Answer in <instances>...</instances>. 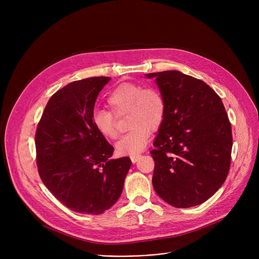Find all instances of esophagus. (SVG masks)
<instances>
[{
	"instance_id": "obj_1",
	"label": "esophagus",
	"mask_w": 259,
	"mask_h": 259,
	"mask_svg": "<svg viewBox=\"0 0 259 259\" xmlns=\"http://www.w3.org/2000/svg\"><path fill=\"white\" fill-rule=\"evenodd\" d=\"M141 157H142V155H141V154H135V155H131V156H130L131 161L133 162V164H135V162H137Z\"/></svg>"
}]
</instances>
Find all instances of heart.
Segmentation results:
<instances>
[{
    "label": "heart",
    "mask_w": 259,
    "mask_h": 259,
    "mask_svg": "<svg viewBox=\"0 0 259 259\" xmlns=\"http://www.w3.org/2000/svg\"><path fill=\"white\" fill-rule=\"evenodd\" d=\"M116 115H127V126L131 130L115 145L121 155H135L146 148L150 132L157 131L166 116V101L159 90L144 88L133 83L118 85L107 99ZM92 122L103 137L115 140L118 137L115 115L111 111L94 110Z\"/></svg>",
    "instance_id": "b5f03b06"
}]
</instances>
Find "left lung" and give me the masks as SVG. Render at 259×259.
<instances>
[{
	"label": "left lung",
	"instance_id": "left-lung-1",
	"mask_svg": "<svg viewBox=\"0 0 259 259\" xmlns=\"http://www.w3.org/2000/svg\"><path fill=\"white\" fill-rule=\"evenodd\" d=\"M155 78L166 116L150 151L157 195L175 208L198 206L225 183L231 164L232 129L225 106L205 81L176 70Z\"/></svg>",
	"mask_w": 259,
	"mask_h": 259
}]
</instances>
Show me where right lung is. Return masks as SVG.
<instances>
[{
	"label": "right lung",
	"mask_w": 259,
	"mask_h": 259,
	"mask_svg": "<svg viewBox=\"0 0 259 259\" xmlns=\"http://www.w3.org/2000/svg\"><path fill=\"white\" fill-rule=\"evenodd\" d=\"M110 77L75 80L48 101L35 132L40 180L64 206L102 214L119 198L131 159H113V147L92 122L94 104Z\"/></svg>",
	"instance_id": "obj_1"
}]
</instances>
